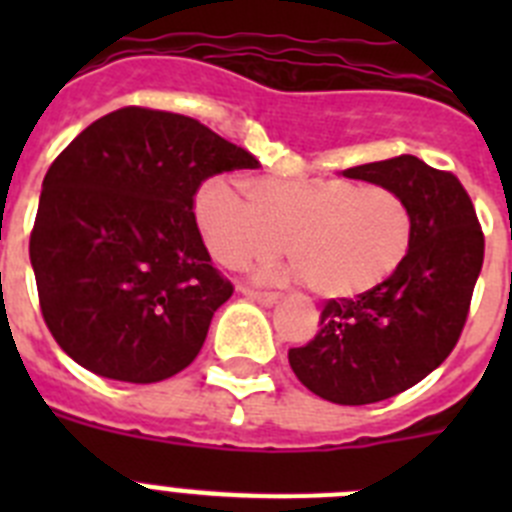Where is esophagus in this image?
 Here are the masks:
<instances>
[{
	"instance_id": "1",
	"label": "esophagus",
	"mask_w": 512,
	"mask_h": 512,
	"mask_svg": "<svg viewBox=\"0 0 512 512\" xmlns=\"http://www.w3.org/2000/svg\"><path fill=\"white\" fill-rule=\"evenodd\" d=\"M241 295H246L248 300H256L259 305H274L279 300L277 292H261V289H253V287H241Z\"/></svg>"
}]
</instances>
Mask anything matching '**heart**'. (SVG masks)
<instances>
[{"label": "heart", "instance_id": "heart-1", "mask_svg": "<svg viewBox=\"0 0 512 512\" xmlns=\"http://www.w3.org/2000/svg\"><path fill=\"white\" fill-rule=\"evenodd\" d=\"M238 189L207 179L194 217L207 251L243 269L279 251L315 297L354 300L395 277L413 243V212L384 184L343 176H246Z\"/></svg>", "mask_w": 512, "mask_h": 512}]
</instances>
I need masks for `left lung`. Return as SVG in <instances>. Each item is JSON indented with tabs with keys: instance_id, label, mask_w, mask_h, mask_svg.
Returning <instances> with one entry per match:
<instances>
[{
	"instance_id": "left-lung-1",
	"label": "left lung",
	"mask_w": 512,
	"mask_h": 512,
	"mask_svg": "<svg viewBox=\"0 0 512 512\" xmlns=\"http://www.w3.org/2000/svg\"><path fill=\"white\" fill-rule=\"evenodd\" d=\"M343 176L400 192L413 212V243L390 282L354 300L325 302L320 330L289 348V366L323 400L369 405L410 390L454 351L485 235L459 179L420 158L395 156Z\"/></svg>"
}]
</instances>
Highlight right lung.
I'll use <instances>...</instances> for the list:
<instances>
[{
    "label": "right lung",
    "mask_w": 512,
    "mask_h": 512,
    "mask_svg": "<svg viewBox=\"0 0 512 512\" xmlns=\"http://www.w3.org/2000/svg\"><path fill=\"white\" fill-rule=\"evenodd\" d=\"M259 161L176 112L122 107L58 153L30 264L43 320L89 372L151 384L187 369L233 284L212 266L194 194Z\"/></svg>",
    "instance_id": "add662e5"
}]
</instances>
